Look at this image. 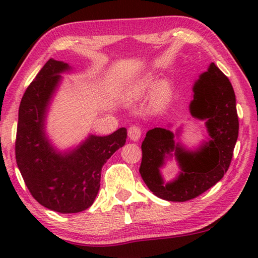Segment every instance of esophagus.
<instances>
[{
	"mask_svg": "<svg viewBox=\"0 0 258 258\" xmlns=\"http://www.w3.org/2000/svg\"><path fill=\"white\" fill-rule=\"evenodd\" d=\"M128 138L132 140V141H138V140L141 138V128L138 125H132L128 127Z\"/></svg>",
	"mask_w": 258,
	"mask_h": 258,
	"instance_id": "obj_1",
	"label": "esophagus"
}]
</instances>
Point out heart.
Returning <instances> with one entry per match:
<instances>
[{
    "mask_svg": "<svg viewBox=\"0 0 258 258\" xmlns=\"http://www.w3.org/2000/svg\"><path fill=\"white\" fill-rule=\"evenodd\" d=\"M154 84H155L154 77H152L151 75H148L145 78H142V80L138 83L137 86L134 87L133 93L135 95H140V94L146 93L147 91H149L150 89H152ZM157 94H158V98L160 100L167 99L168 95H169V86H168V84H166V83L160 84L158 86V89H157Z\"/></svg>",
    "mask_w": 258,
    "mask_h": 258,
    "instance_id": "heart-1",
    "label": "heart"
}]
</instances>
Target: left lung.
Listing matches in <instances>:
<instances>
[{"label": "left lung", "instance_id": "left-lung-1", "mask_svg": "<svg viewBox=\"0 0 258 258\" xmlns=\"http://www.w3.org/2000/svg\"><path fill=\"white\" fill-rule=\"evenodd\" d=\"M190 112L206 120L209 141L192 152L174 141L167 128L148 131L142 142L140 174L157 197L168 202H187L198 197L224 176L239 134L235 94L229 78L215 63L209 64L194 85ZM174 152L182 172L176 180L164 183L159 171L165 156Z\"/></svg>", "mask_w": 258, "mask_h": 258}]
</instances>
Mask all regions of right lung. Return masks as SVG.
I'll list each match as a JSON object with an SVG mask.
<instances>
[{"label":"right lung","instance_id":"obj_1","mask_svg":"<svg viewBox=\"0 0 258 258\" xmlns=\"http://www.w3.org/2000/svg\"><path fill=\"white\" fill-rule=\"evenodd\" d=\"M67 63L50 59L21 99L16 137V160L30 195L51 211L78 213L93 204L100 189L101 169L126 142L125 127L107 137L90 135L64 154L56 152L44 131L46 109Z\"/></svg>","mask_w":258,"mask_h":258}]
</instances>
